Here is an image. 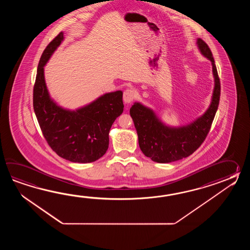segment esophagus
I'll return each instance as SVG.
<instances>
[{"label": "esophagus", "mask_w": 250, "mask_h": 250, "mask_svg": "<svg viewBox=\"0 0 250 250\" xmlns=\"http://www.w3.org/2000/svg\"><path fill=\"white\" fill-rule=\"evenodd\" d=\"M135 94L136 93L133 89H127V90L124 91V93H123V102L127 104H131L133 100H134V98H135Z\"/></svg>", "instance_id": "obj_1"}]
</instances>
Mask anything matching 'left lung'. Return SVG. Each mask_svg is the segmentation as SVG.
Masks as SVG:
<instances>
[{
    "instance_id": "left-lung-1",
    "label": "left lung",
    "mask_w": 250,
    "mask_h": 250,
    "mask_svg": "<svg viewBox=\"0 0 250 250\" xmlns=\"http://www.w3.org/2000/svg\"><path fill=\"white\" fill-rule=\"evenodd\" d=\"M197 45L203 56L211 62L214 80L210 105L201 116L188 124L174 127L165 124L153 109L139 102H135L129 110L139 147L146 156L156 163L168 164L193 154L207 138L217 112L221 95L217 69L208 44L197 38Z\"/></svg>"
}]
</instances>
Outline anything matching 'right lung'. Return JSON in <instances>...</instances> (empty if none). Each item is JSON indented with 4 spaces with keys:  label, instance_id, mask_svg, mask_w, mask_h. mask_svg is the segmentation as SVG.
Wrapping results in <instances>:
<instances>
[{
    "label": "right lung",
    "instance_id": "right-lung-1",
    "mask_svg": "<svg viewBox=\"0 0 250 250\" xmlns=\"http://www.w3.org/2000/svg\"><path fill=\"white\" fill-rule=\"evenodd\" d=\"M63 40V32H61L42 53L34 85L33 106L51 148L63 159L87 164L106 153L112 123L123 112V93L118 90L104 94L75 110L59 105L48 91L44 66Z\"/></svg>",
    "mask_w": 250,
    "mask_h": 250
}]
</instances>
